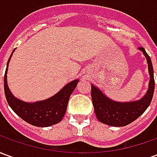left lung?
I'll return each instance as SVG.
<instances>
[{"label":"left lung","instance_id":"8db88e82","mask_svg":"<svg viewBox=\"0 0 157 157\" xmlns=\"http://www.w3.org/2000/svg\"><path fill=\"white\" fill-rule=\"evenodd\" d=\"M139 49L143 52L148 63L150 83L148 91L141 99L131 102H117L108 98L102 94L98 88L92 85V104L96 116L99 121L110 126L121 127L130 124L141 115L151 104L154 89L155 80L154 72L151 58L143 47H139Z\"/></svg>","mask_w":157,"mask_h":157}]
</instances>
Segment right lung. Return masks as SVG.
I'll return each instance as SVG.
<instances>
[{
	"label": "right lung",
	"instance_id": "1",
	"mask_svg": "<svg viewBox=\"0 0 157 157\" xmlns=\"http://www.w3.org/2000/svg\"><path fill=\"white\" fill-rule=\"evenodd\" d=\"M12 55L7 61L4 75V91L9 106L16 113V114H17L24 121L37 127H48L61 121L66 112L70 96L75 90L79 82L78 80L70 82L56 95L44 101L34 103L20 101L13 97L6 83V72Z\"/></svg>",
	"mask_w": 157,
	"mask_h": 157
}]
</instances>
